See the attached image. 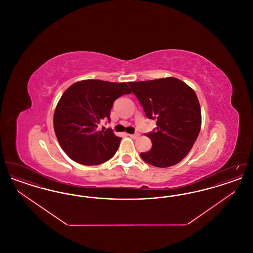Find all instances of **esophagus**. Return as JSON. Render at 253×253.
<instances>
[{
    "instance_id": "esophagus-1",
    "label": "esophagus",
    "mask_w": 253,
    "mask_h": 253,
    "mask_svg": "<svg viewBox=\"0 0 253 253\" xmlns=\"http://www.w3.org/2000/svg\"><path fill=\"white\" fill-rule=\"evenodd\" d=\"M130 137H132V139H135L139 136V133H132V134H129Z\"/></svg>"
}]
</instances>
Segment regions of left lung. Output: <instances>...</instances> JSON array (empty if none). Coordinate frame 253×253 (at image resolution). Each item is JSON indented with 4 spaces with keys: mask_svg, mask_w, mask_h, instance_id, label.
<instances>
[{
    "mask_svg": "<svg viewBox=\"0 0 253 253\" xmlns=\"http://www.w3.org/2000/svg\"><path fill=\"white\" fill-rule=\"evenodd\" d=\"M148 119L157 121L150 151L140 157L155 167L167 168L179 163L192 150L201 129V109L189 85L176 78L129 83Z\"/></svg>",
    "mask_w": 253,
    "mask_h": 253,
    "instance_id": "8db88e82",
    "label": "left lung"
}]
</instances>
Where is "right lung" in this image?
<instances>
[{
    "instance_id": "1",
    "label": "right lung",
    "mask_w": 253,
    "mask_h": 253,
    "mask_svg": "<svg viewBox=\"0 0 253 253\" xmlns=\"http://www.w3.org/2000/svg\"><path fill=\"white\" fill-rule=\"evenodd\" d=\"M131 94L126 83L84 80L68 87L54 113V130L61 149L83 165H99L115 156L121 137L99 130L103 120L110 121L114 101Z\"/></svg>"
}]
</instances>
